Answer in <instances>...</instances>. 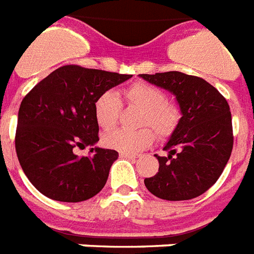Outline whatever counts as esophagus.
<instances>
[{"mask_svg":"<svg viewBox=\"0 0 254 254\" xmlns=\"http://www.w3.org/2000/svg\"><path fill=\"white\" fill-rule=\"evenodd\" d=\"M120 157H124V159H136L137 156L136 155H130V153H124V152H121L120 153Z\"/></svg>","mask_w":254,"mask_h":254,"instance_id":"esophagus-1","label":"esophagus"}]
</instances>
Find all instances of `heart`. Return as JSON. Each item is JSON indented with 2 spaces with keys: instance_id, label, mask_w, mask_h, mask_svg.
<instances>
[{
  "instance_id": "obj_1",
  "label": "heart",
  "mask_w": 254,
  "mask_h": 254,
  "mask_svg": "<svg viewBox=\"0 0 254 254\" xmlns=\"http://www.w3.org/2000/svg\"><path fill=\"white\" fill-rule=\"evenodd\" d=\"M125 98L129 103L142 109L141 127H151L159 138H167L175 132L180 122V109L167 101L163 90L148 83H134L125 90ZM121 110V101L113 91H105L95 99L94 114L99 127L110 130L117 125L118 116ZM155 140V134L149 127H142L136 132L117 129L103 136L105 145L124 152L137 153L145 149Z\"/></svg>"
}]
</instances>
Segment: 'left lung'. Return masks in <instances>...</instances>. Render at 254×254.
Returning <instances> with one entry per match:
<instances>
[{
  "mask_svg": "<svg viewBox=\"0 0 254 254\" xmlns=\"http://www.w3.org/2000/svg\"><path fill=\"white\" fill-rule=\"evenodd\" d=\"M151 84L174 94L180 122L157 156L159 172L144 180L149 192L165 200H187L206 192L218 180L233 149L229 103L202 78L179 71L141 74Z\"/></svg>",
  "mask_w": 254,
  "mask_h": 254,
  "instance_id": "obj_1",
  "label": "left lung"
}]
</instances>
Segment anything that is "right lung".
Returning <instances> with one entry per match:
<instances>
[{
  "instance_id": "add662e5",
  "label": "right lung",
  "mask_w": 254,
  "mask_h": 254,
  "mask_svg": "<svg viewBox=\"0 0 254 254\" xmlns=\"http://www.w3.org/2000/svg\"><path fill=\"white\" fill-rule=\"evenodd\" d=\"M132 75L63 65L39 82L18 110L16 152L24 174L47 198L82 202L106 185L118 152L95 146V99ZM93 146L90 156L75 147Z\"/></svg>"
}]
</instances>
